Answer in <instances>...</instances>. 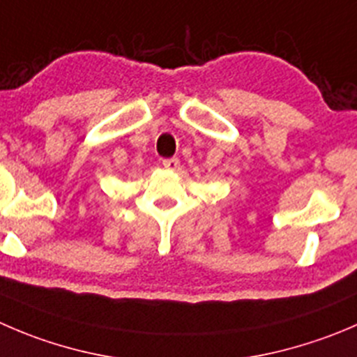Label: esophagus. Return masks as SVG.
<instances>
[{"label": "esophagus", "mask_w": 357, "mask_h": 357, "mask_svg": "<svg viewBox=\"0 0 357 357\" xmlns=\"http://www.w3.org/2000/svg\"><path fill=\"white\" fill-rule=\"evenodd\" d=\"M162 165H164L165 169H169V171H178L179 160L178 158H165V160H162Z\"/></svg>", "instance_id": "esophagus-1"}]
</instances>
